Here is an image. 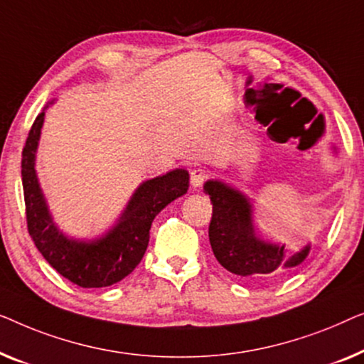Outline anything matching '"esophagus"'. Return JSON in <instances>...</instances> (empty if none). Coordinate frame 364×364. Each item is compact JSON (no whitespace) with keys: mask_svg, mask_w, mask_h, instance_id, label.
<instances>
[{"mask_svg":"<svg viewBox=\"0 0 364 364\" xmlns=\"http://www.w3.org/2000/svg\"><path fill=\"white\" fill-rule=\"evenodd\" d=\"M209 173L204 170V168H194L191 171V186L193 189H199L204 184V181L208 180Z\"/></svg>","mask_w":364,"mask_h":364,"instance_id":"esophagus-1","label":"esophagus"}]
</instances>
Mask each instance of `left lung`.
I'll return each mask as SVG.
<instances>
[{
  "label": "left lung",
  "instance_id": "obj_1",
  "mask_svg": "<svg viewBox=\"0 0 364 364\" xmlns=\"http://www.w3.org/2000/svg\"><path fill=\"white\" fill-rule=\"evenodd\" d=\"M204 191L213 203L209 242L218 262L240 279L269 282L285 277L306 259L310 245L291 252L285 244L265 242L254 231L252 204L229 184L209 180Z\"/></svg>",
  "mask_w": 364,
  "mask_h": 364
}]
</instances>
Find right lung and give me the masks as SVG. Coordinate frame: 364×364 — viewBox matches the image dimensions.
<instances>
[{"label":"right lung","mask_w":364,"mask_h":364,"mask_svg":"<svg viewBox=\"0 0 364 364\" xmlns=\"http://www.w3.org/2000/svg\"><path fill=\"white\" fill-rule=\"evenodd\" d=\"M53 104V102H50ZM44 110L36 117L23 148L21 176L31 239L58 272L82 289L109 287L133 272L145 255L153 219L163 208L188 191L186 170H173L141 183L122 213L119 223L104 237L75 240L55 226L36 176V150Z\"/></svg>","instance_id":"1"}]
</instances>
